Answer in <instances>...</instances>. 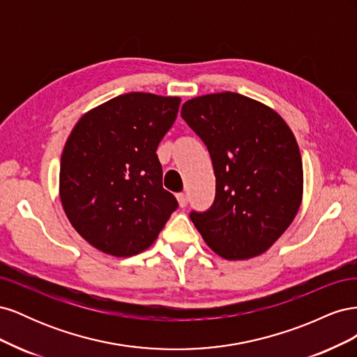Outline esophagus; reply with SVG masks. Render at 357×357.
Segmentation results:
<instances>
[{
    "instance_id": "obj_1",
    "label": "esophagus",
    "mask_w": 357,
    "mask_h": 357,
    "mask_svg": "<svg viewBox=\"0 0 357 357\" xmlns=\"http://www.w3.org/2000/svg\"><path fill=\"white\" fill-rule=\"evenodd\" d=\"M177 202L181 208H185L188 205V197L186 193H177Z\"/></svg>"
}]
</instances>
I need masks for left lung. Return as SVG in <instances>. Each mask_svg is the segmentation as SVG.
I'll return each instance as SVG.
<instances>
[{
	"label": "left lung",
	"instance_id": "8db88e82",
	"mask_svg": "<svg viewBox=\"0 0 357 357\" xmlns=\"http://www.w3.org/2000/svg\"><path fill=\"white\" fill-rule=\"evenodd\" d=\"M181 117L207 146L215 176L211 208L190 213V220L223 259L265 253L302 202L304 171L291 129L271 107L235 92L192 98Z\"/></svg>",
	"mask_w": 357,
	"mask_h": 357
}]
</instances>
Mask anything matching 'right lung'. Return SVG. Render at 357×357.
<instances>
[{
    "label": "right lung",
    "mask_w": 357,
    "mask_h": 357,
    "mask_svg": "<svg viewBox=\"0 0 357 357\" xmlns=\"http://www.w3.org/2000/svg\"><path fill=\"white\" fill-rule=\"evenodd\" d=\"M180 102L178 96L129 92L74 125L61 156L59 198L73 228L100 252L142 253L177 208L162 188L156 149Z\"/></svg>",
    "instance_id": "1"
}]
</instances>
